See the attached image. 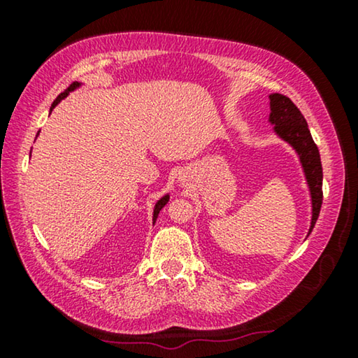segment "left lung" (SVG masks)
<instances>
[{
    "instance_id": "8db88e82",
    "label": "left lung",
    "mask_w": 358,
    "mask_h": 358,
    "mask_svg": "<svg viewBox=\"0 0 358 358\" xmlns=\"http://www.w3.org/2000/svg\"><path fill=\"white\" fill-rule=\"evenodd\" d=\"M271 99V115L268 122L273 127V131L278 138L285 141L295 150L300 159V164L305 174L308 189L311 195V224L308 236L315 228L316 220L320 217V210L322 203V166L320 150L313 141L311 131L308 129L305 117L293 102L283 94L268 96Z\"/></svg>"
}]
</instances>
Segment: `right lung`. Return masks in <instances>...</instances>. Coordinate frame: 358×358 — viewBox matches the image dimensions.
Returning <instances> with one entry per match:
<instances>
[{
	"label": "right lung",
	"mask_w": 358,
	"mask_h": 358,
	"mask_svg": "<svg viewBox=\"0 0 358 358\" xmlns=\"http://www.w3.org/2000/svg\"><path fill=\"white\" fill-rule=\"evenodd\" d=\"M80 86H81V83H73V85H71L70 87H66V90L63 91L62 94L58 96L55 101H53V104H52V107H50V112H52L53 109H55V106L58 104V102H60L62 99H65V97H66L68 94H70V92H71L73 90H76V87H80ZM168 202H169V194L163 195V197H161V199L158 200V202H156V205H155V210H153V224H155V222H156V218H158V215H159V212H161V208H163L164 205L168 203Z\"/></svg>",
	"instance_id": "obj_1"
}]
</instances>
